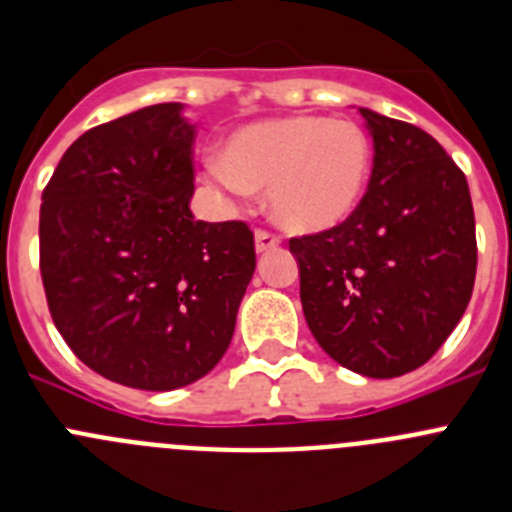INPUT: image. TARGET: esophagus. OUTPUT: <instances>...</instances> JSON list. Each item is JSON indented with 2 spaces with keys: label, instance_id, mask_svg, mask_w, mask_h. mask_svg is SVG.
I'll return each mask as SVG.
<instances>
[{
  "label": "esophagus",
  "instance_id": "obj_1",
  "mask_svg": "<svg viewBox=\"0 0 512 512\" xmlns=\"http://www.w3.org/2000/svg\"><path fill=\"white\" fill-rule=\"evenodd\" d=\"M278 245H280L278 237H275L272 232H267V229H257V232H255V250L260 252V255H262V252L275 250Z\"/></svg>",
  "mask_w": 512,
  "mask_h": 512
}]
</instances>
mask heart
<instances>
[{
    "label": "heart",
    "mask_w": 512,
    "mask_h": 512,
    "mask_svg": "<svg viewBox=\"0 0 512 512\" xmlns=\"http://www.w3.org/2000/svg\"><path fill=\"white\" fill-rule=\"evenodd\" d=\"M374 166V143L353 121L285 116L229 133L207 176L229 197L267 189V214L293 234L336 229L358 209Z\"/></svg>",
    "instance_id": "heart-1"
}]
</instances>
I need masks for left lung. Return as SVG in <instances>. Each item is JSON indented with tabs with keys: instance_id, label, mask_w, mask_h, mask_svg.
<instances>
[{
	"instance_id": "left-lung-1",
	"label": "left lung",
	"mask_w": 512,
	"mask_h": 512,
	"mask_svg": "<svg viewBox=\"0 0 512 512\" xmlns=\"http://www.w3.org/2000/svg\"><path fill=\"white\" fill-rule=\"evenodd\" d=\"M374 169L356 212L295 237L300 303L323 351L371 379L427 364L460 323L477 270L465 174L412 123L358 108Z\"/></svg>"
}]
</instances>
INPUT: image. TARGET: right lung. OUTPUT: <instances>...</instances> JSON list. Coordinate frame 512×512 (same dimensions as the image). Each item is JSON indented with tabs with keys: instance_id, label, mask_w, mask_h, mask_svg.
<instances>
[{
	"instance_id": "add662e5",
	"label": "right lung",
	"mask_w": 512,
	"mask_h": 512,
	"mask_svg": "<svg viewBox=\"0 0 512 512\" xmlns=\"http://www.w3.org/2000/svg\"><path fill=\"white\" fill-rule=\"evenodd\" d=\"M194 133L181 103L90 128L42 194L52 321L85 366L131 389L171 391L207 376L255 272L245 222L191 214Z\"/></svg>"
}]
</instances>
